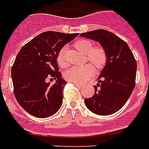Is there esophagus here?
<instances>
[{"label":"esophagus","instance_id":"1","mask_svg":"<svg viewBox=\"0 0 149 149\" xmlns=\"http://www.w3.org/2000/svg\"><path fill=\"white\" fill-rule=\"evenodd\" d=\"M73 84H74L75 86H82L81 84H77V83H73Z\"/></svg>","mask_w":149,"mask_h":149}]
</instances>
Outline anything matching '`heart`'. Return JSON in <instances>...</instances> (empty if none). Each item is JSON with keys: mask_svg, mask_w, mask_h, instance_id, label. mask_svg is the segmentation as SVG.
I'll return each mask as SVG.
<instances>
[{"mask_svg": "<svg viewBox=\"0 0 149 149\" xmlns=\"http://www.w3.org/2000/svg\"><path fill=\"white\" fill-rule=\"evenodd\" d=\"M75 48L78 51L86 55V58L95 68L103 67L107 61V54L104 48L94 46L93 42L87 39L77 41L74 44ZM57 63L60 67L65 68L68 63L65 56V49L63 48L58 52L57 56ZM93 72V67L91 65H86L82 67L73 66L65 72V78L69 82L81 84L86 79L87 77Z\"/></svg>", "mask_w": 149, "mask_h": 149, "instance_id": "b5f03b06", "label": "heart"}]
</instances>
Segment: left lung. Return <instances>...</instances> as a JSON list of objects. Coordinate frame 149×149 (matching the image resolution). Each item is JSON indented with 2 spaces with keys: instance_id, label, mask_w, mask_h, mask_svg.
<instances>
[{
  "instance_id": "left-lung-1",
  "label": "left lung",
  "mask_w": 149,
  "mask_h": 149,
  "mask_svg": "<svg viewBox=\"0 0 149 149\" xmlns=\"http://www.w3.org/2000/svg\"><path fill=\"white\" fill-rule=\"evenodd\" d=\"M79 36L98 42L107 54L94 95L84 100L85 105L98 115L112 114L125 105L134 90L136 60L127 43L112 32L98 29Z\"/></svg>"
}]
</instances>
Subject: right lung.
I'll return each mask as SVG.
<instances>
[{
  "mask_svg": "<svg viewBox=\"0 0 149 149\" xmlns=\"http://www.w3.org/2000/svg\"><path fill=\"white\" fill-rule=\"evenodd\" d=\"M79 34L45 31L25 44L11 68L14 93L17 103L29 113L45 118L53 115L63 104L66 82L58 72V52ZM56 79L54 84L47 78Z\"/></svg>",
  "mask_w": 149,
  "mask_h": 149,
  "instance_id": "1",
  "label": "right lung"
}]
</instances>
